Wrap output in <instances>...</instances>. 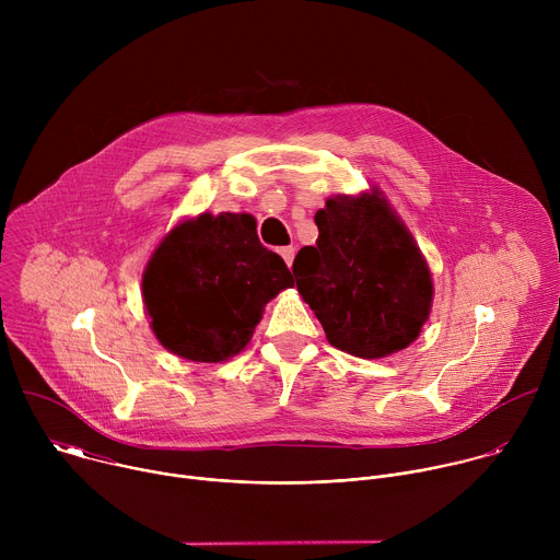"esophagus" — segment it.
<instances>
[{
	"label": "esophagus",
	"mask_w": 560,
	"mask_h": 560,
	"mask_svg": "<svg viewBox=\"0 0 560 560\" xmlns=\"http://www.w3.org/2000/svg\"><path fill=\"white\" fill-rule=\"evenodd\" d=\"M279 255L283 257V261H285L288 266H292V259H294V248H292V246H285V248H281V250H279Z\"/></svg>",
	"instance_id": "34e87169"
}]
</instances>
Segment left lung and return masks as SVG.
<instances>
[{
	"mask_svg": "<svg viewBox=\"0 0 560 560\" xmlns=\"http://www.w3.org/2000/svg\"><path fill=\"white\" fill-rule=\"evenodd\" d=\"M314 223L316 246L292 272L328 341L361 359L408 348L428 322L432 277L406 225L376 190L328 199Z\"/></svg>",
	"mask_w": 560,
	"mask_h": 560,
	"instance_id": "left-lung-1",
	"label": "left lung"
}]
</instances>
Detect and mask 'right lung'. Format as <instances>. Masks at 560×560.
Returning <instances> with one entry per match:
<instances>
[{
  "mask_svg": "<svg viewBox=\"0 0 560 560\" xmlns=\"http://www.w3.org/2000/svg\"><path fill=\"white\" fill-rule=\"evenodd\" d=\"M141 285L162 346L190 361L219 363L246 348L264 305L294 279L259 242L255 217L203 212L166 234Z\"/></svg>",
  "mask_w": 560,
  "mask_h": 560,
  "instance_id": "add662e5",
  "label": "right lung"
}]
</instances>
